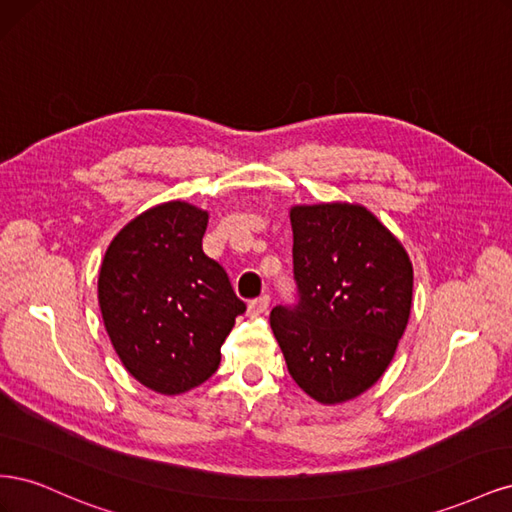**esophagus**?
<instances>
[{
    "instance_id": "34e87169",
    "label": "esophagus",
    "mask_w": 512,
    "mask_h": 512,
    "mask_svg": "<svg viewBox=\"0 0 512 512\" xmlns=\"http://www.w3.org/2000/svg\"><path fill=\"white\" fill-rule=\"evenodd\" d=\"M269 303H271L269 294H260L258 299H252V301H250V305H247V309H250L252 316H262V314H267Z\"/></svg>"
}]
</instances>
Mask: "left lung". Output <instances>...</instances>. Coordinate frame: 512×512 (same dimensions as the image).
Instances as JSON below:
<instances>
[{
    "label": "left lung",
    "instance_id": "1",
    "mask_svg": "<svg viewBox=\"0 0 512 512\" xmlns=\"http://www.w3.org/2000/svg\"><path fill=\"white\" fill-rule=\"evenodd\" d=\"M297 303L271 309L292 380L320 404L367 391L389 367L412 307V262L361 205L292 207Z\"/></svg>",
    "mask_w": 512,
    "mask_h": 512
}]
</instances>
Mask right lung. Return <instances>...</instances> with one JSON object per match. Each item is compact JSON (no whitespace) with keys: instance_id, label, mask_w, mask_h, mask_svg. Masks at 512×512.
Returning a JSON list of instances; mask_svg holds the SVG:
<instances>
[{"instance_id":"add662e5","label":"right lung","mask_w":512,"mask_h":512,"mask_svg":"<svg viewBox=\"0 0 512 512\" xmlns=\"http://www.w3.org/2000/svg\"><path fill=\"white\" fill-rule=\"evenodd\" d=\"M209 215L173 200L134 218L108 245L98 301L113 348L147 389L179 395L209 380L245 312L220 262L203 252Z\"/></svg>"}]
</instances>
